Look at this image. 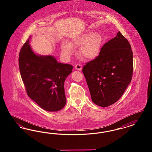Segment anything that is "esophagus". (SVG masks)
<instances>
[{
  "mask_svg": "<svg viewBox=\"0 0 152 152\" xmlns=\"http://www.w3.org/2000/svg\"><path fill=\"white\" fill-rule=\"evenodd\" d=\"M75 69H77V70H79V71H81L82 69V66L80 64H76L75 66Z\"/></svg>",
  "mask_w": 152,
  "mask_h": 152,
  "instance_id": "34e87169",
  "label": "esophagus"
}]
</instances>
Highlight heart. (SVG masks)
Returning <instances> with one entry per match:
<instances>
[{
  "label": "heart",
  "mask_w": 152,
  "mask_h": 152,
  "mask_svg": "<svg viewBox=\"0 0 152 152\" xmlns=\"http://www.w3.org/2000/svg\"><path fill=\"white\" fill-rule=\"evenodd\" d=\"M101 36L97 32H88L73 39L71 43L63 42L61 44V50L63 56L69 58L74 51L73 46H81L80 53L84 58L93 60L97 58L101 51Z\"/></svg>",
  "instance_id": "heart-1"
}]
</instances>
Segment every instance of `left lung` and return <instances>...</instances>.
<instances>
[{
  "instance_id": "1",
  "label": "left lung",
  "mask_w": 152,
  "mask_h": 152,
  "mask_svg": "<svg viewBox=\"0 0 152 152\" xmlns=\"http://www.w3.org/2000/svg\"><path fill=\"white\" fill-rule=\"evenodd\" d=\"M128 40L118 32L101 48L99 55L83 68L92 100L107 107L118 101L130 84L133 52Z\"/></svg>"
}]
</instances>
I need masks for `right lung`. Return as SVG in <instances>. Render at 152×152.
<instances>
[{
    "label": "right lung",
    "mask_w": 152,
    "mask_h": 152,
    "mask_svg": "<svg viewBox=\"0 0 152 152\" xmlns=\"http://www.w3.org/2000/svg\"><path fill=\"white\" fill-rule=\"evenodd\" d=\"M31 36L20 51L19 66L29 97L45 110L57 112L66 104L64 81L72 65L58 63L52 55H39L29 45Z\"/></svg>",
    "instance_id": "add662e5"
}]
</instances>
